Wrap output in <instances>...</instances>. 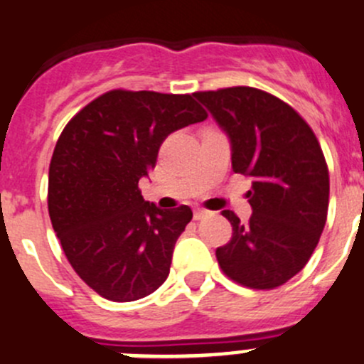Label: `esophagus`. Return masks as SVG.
I'll return each mask as SVG.
<instances>
[{"mask_svg": "<svg viewBox=\"0 0 364 364\" xmlns=\"http://www.w3.org/2000/svg\"><path fill=\"white\" fill-rule=\"evenodd\" d=\"M207 214H208V212L203 210V208H194L193 218H194V221H200V219H203Z\"/></svg>", "mask_w": 364, "mask_h": 364, "instance_id": "34e87169", "label": "esophagus"}]
</instances>
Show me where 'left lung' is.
<instances>
[{
    "label": "left lung",
    "instance_id": "1",
    "mask_svg": "<svg viewBox=\"0 0 364 364\" xmlns=\"http://www.w3.org/2000/svg\"><path fill=\"white\" fill-rule=\"evenodd\" d=\"M228 134L232 168L253 178L250 221L223 210L232 239L219 267L247 289L282 287L308 264L326 226L329 170L315 132L282 99L251 86L194 93Z\"/></svg>",
    "mask_w": 364,
    "mask_h": 364
}]
</instances>
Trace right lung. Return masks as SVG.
I'll return each instance as SVG.
<instances>
[{
    "label": "right lung",
    "mask_w": 364,
    "mask_h": 364,
    "mask_svg": "<svg viewBox=\"0 0 364 364\" xmlns=\"http://www.w3.org/2000/svg\"><path fill=\"white\" fill-rule=\"evenodd\" d=\"M207 117L189 93L118 88L61 131L49 164V218L68 264L104 299L138 301L166 282L193 212L161 210L138 183L156 168L168 134Z\"/></svg>",
    "instance_id": "obj_1"
}]
</instances>
